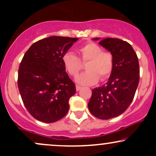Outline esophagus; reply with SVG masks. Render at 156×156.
<instances>
[{
    "instance_id": "obj_1",
    "label": "esophagus",
    "mask_w": 156,
    "mask_h": 156,
    "mask_svg": "<svg viewBox=\"0 0 156 156\" xmlns=\"http://www.w3.org/2000/svg\"><path fill=\"white\" fill-rule=\"evenodd\" d=\"M80 89H81V87L76 85V91H77V92H78V91L80 90Z\"/></svg>"
}]
</instances>
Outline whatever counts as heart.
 Returning <instances> with one entry per match:
<instances>
[{
  "label": "heart",
  "instance_id": "1",
  "mask_svg": "<svg viewBox=\"0 0 156 156\" xmlns=\"http://www.w3.org/2000/svg\"><path fill=\"white\" fill-rule=\"evenodd\" d=\"M80 59L86 65L87 72L81 73L76 81L83 86H91L99 80H105L110 76L114 68V58L110 52L103 51L101 46L94 42H88L79 48ZM64 69L68 74L76 77L80 69L82 64L73 52H67L62 57Z\"/></svg>",
  "mask_w": 156,
  "mask_h": 156
}]
</instances>
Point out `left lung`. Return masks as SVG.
<instances>
[{
  "instance_id": "left-lung-1",
  "label": "left lung",
  "mask_w": 156,
  "mask_h": 156,
  "mask_svg": "<svg viewBox=\"0 0 156 156\" xmlns=\"http://www.w3.org/2000/svg\"><path fill=\"white\" fill-rule=\"evenodd\" d=\"M99 44L112 54L114 68L108 82L92 90L88 108L98 119H108L125 112L133 100L139 81V64L133 48L125 41L106 38Z\"/></svg>"
}]
</instances>
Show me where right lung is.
<instances>
[{
  "label": "right lung",
  "instance_id": "add662e5",
  "mask_svg": "<svg viewBox=\"0 0 156 156\" xmlns=\"http://www.w3.org/2000/svg\"><path fill=\"white\" fill-rule=\"evenodd\" d=\"M78 39L52 36L37 41L25 53L17 85L24 105L37 120L55 122L68 112L76 89L62 57Z\"/></svg>",
  "mask_w": 156,
  "mask_h": 156
}]
</instances>
